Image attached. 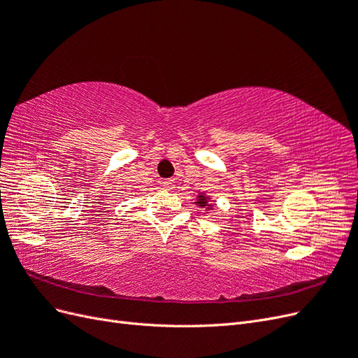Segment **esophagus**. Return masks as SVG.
I'll list each match as a JSON object with an SVG mask.
<instances>
[{
  "label": "esophagus",
  "mask_w": 358,
  "mask_h": 358,
  "mask_svg": "<svg viewBox=\"0 0 358 358\" xmlns=\"http://www.w3.org/2000/svg\"><path fill=\"white\" fill-rule=\"evenodd\" d=\"M161 183H162V187H164L169 191H171L173 188H175V182H173V179H166V180H162Z\"/></svg>",
  "instance_id": "1"
}]
</instances>
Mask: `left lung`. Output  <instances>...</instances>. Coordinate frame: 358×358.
<instances>
[{
  "label": "left lung",
  "mask_w": 358,
  "mask_h": 358,
  "mask_svg": "<svg viewBox=\"0 0 358 358\" xmlns=\"http://www.w3.org/2000/svg\"><path fill=\"white\" fill-rule=\"evenodd\" d=\"M197 203L201 206V208H204L206 203H208V199H206L204 196H199V201Z\"/></svg>",
  "instance_id": "left-lung-1"
}]
</instances>
